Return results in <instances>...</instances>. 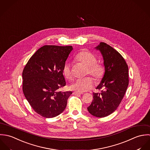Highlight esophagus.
I'll return each mask as SVG.
<instances>
[{
	"label": "esophagus",
	"instance_id": "34e87169",
	"mask_svg": "<svg viewBox=\"0 0 150 150\" xmlns=\"http://www.w3.org/2000/svg\"><path fill=\"white\" fill-rule=\"evenodd\" d=\"M82 93H78V92H76V91H74L73 92V94L74 95H81Z\"/></svg>",
	"mask_w": 150,
	"mask_h": 150
}]
</instances>
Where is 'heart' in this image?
Here are the masks:
<instances>
[{"label": "heart", "mask_w": 150, "mask_h": 150, "mask_svg": "<svg viewBox=\"0 0 150 150\" xmlns=\"http://www.w3.org/2000/svg\"><path fill=\"white\" fill-rule=\"evenodd\" d=\"M75 60L87 67L86 74H90L96 81L102 79L105 73L104 67L101 64L96 62V58L91 53L87 51L81 52L75 56ZM62 74L66 79L68 80L72 79V74L68 63L64 64L62 68ZM93 85V78L87 76L76 80L70 85V89L78 93H82L90 90Z\"/></svg>", "instance_id": "1"}]
</instances>
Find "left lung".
<instances>
[{"instance_id":"left-lung-1","label":"left lung","mask_w":150,"mask_h":150,"mask_svg":"<svg viewBox=\"0 0 150 150\" xmlns=\"http://www.w3.org/2000/svg\"><path fill=\"white\" fill-rule=\"evenodd\" d=\"M102 54L105 73L93 93V100L88 110L92 115L103 118L114 112L123 99L129 85L128 67L123 57L105 43L101 42L95 47Z\"/></svg>"}]
</instances>
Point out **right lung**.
I'll use <instances>...</instances> for the list:
<instances>
[{
	"label": "right lung",
	"mask_w": 150,
	"mask_h": 150,
	"mask_svg": "<svg viewBox=\"0 0 150 150\" xmlns=\"http://www.w3.org/2000/svg\"><path fill=\"white\" fill-rule=\"evenodd\" d=\"M72 49L71 46H43L33 54L24 68V94L33 110L45 118L61 114L72 93L59 90L66 85L62 68Z\"/></svg>",
	"instance_id": "add662e5"
}]
</instances>
